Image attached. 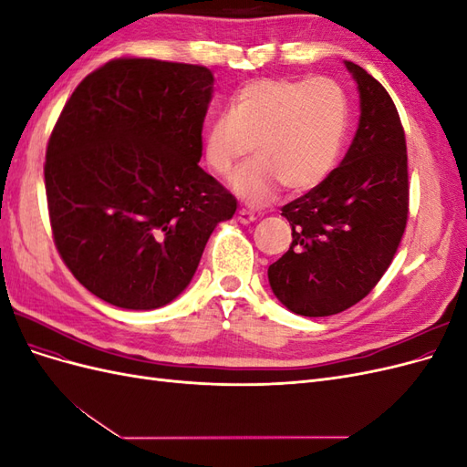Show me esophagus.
Returning a JSON list of instances; mask_svg holds the SVG:
<instances>
[{
  "instance_id": "1",
  "label": "esophagus",
  "mask_w": 467,
  "mask_h": 467,
  "mask_svg": "<svg viewBox=\"0 0 467 467\" xmlns=\"http://www.w3.org/2000/svg\"><path fill=\"white\" fill-rule=\"evenodd\" d=\"M237 220L242 223H251V222L257 220V216H255V212H251L247 208H239L237 210Z\"/></svg>"
}]
</instances>
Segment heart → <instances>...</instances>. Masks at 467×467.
<instances>
[{
  "label": "heart",
  "mask_w": 467,
  "mask_h": 467,
  "mask_svg": "<svg viewBox=\"0 0 467 467\" xmlns=\"http://www.w3.org/2000/svg\"><path fill=\"white\" fill-rule=\"evenodd\" d=\"M350 103L345 89L329 78L251 79L232 97L230 112L210 119L202 151L216 175L234 173L230 185L247 204L271 202L285 185L306 192L331 175L348 136Z\"/></svg>",
  "instance_id": "obj_1"
}]
</instances>
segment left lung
I'll return each instance as SVG.
<instances>
[{"label":"left lung","instance_id":"8db88e82","mask_svg":"<svg viewBox=\"0 0 467 467\" xmlns=\"http://www.w3.org/2000/svg\"><path fill=\"white\" fill-rule=\"evenodd\" d=\"M360 97L358 129L321 185L282 206L290 249L268 266V285L290 312L325 317L360 302L384 276L409 212L405 132L389 93L345 62Z\"/></svg>","mask_w":467,"mask_h":467}]
</instances>
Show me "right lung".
Segmentation results:
<instances>
[{
  "instance_id": "right-lung-1",
  "label": "right lung",
  "mask_w": 467,
  "mask_h": 467,
  "mask_svg": "<svg viewBox=\"0 0 467 467\" xmlns=\"http://www.w3.org/2000/svg\"><path fill=\"white\" fill-rule=\"evenodd\" d=\"M204 66L119 58L69 97L47 148L54 244L97 298L155 309L189 286L237 201L199 165Z\"/></svg>"
}]
</instances>
